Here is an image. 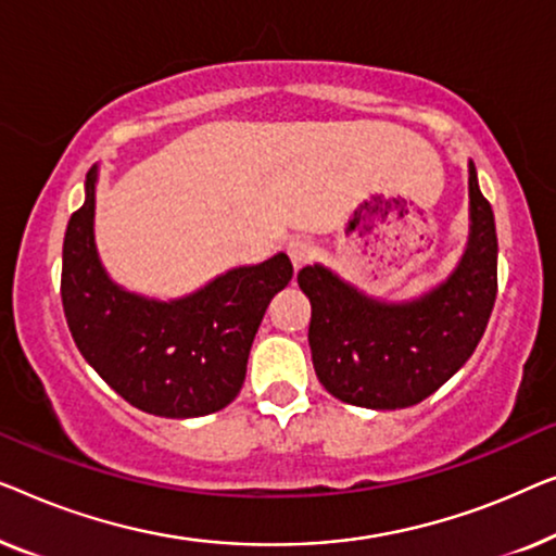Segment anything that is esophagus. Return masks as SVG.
I'll list each match as a JSON object with an SVG mask.
<instances>
[{"mask_svg":"<svg viewBox=\"0 0 556 556\" xmlns=\"http://www.w3.org/2000/svg\"><path fill=\"white\" fill-rule=\"evenodd\" d=\"M287 254L289 260H292L294 269H300L312 260V256H315V244H312L309 239H292L287 244Z\"/></svg>","mask_w":556,"mask_h":556,"instance_id":"1","label":"esophagus"}]
</instances>
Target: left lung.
I'll use <instances>...</instances> for the list:
<instances>
[{"instance_id":"obj_1","label":"left lung","mask_w":556,"mask_h":556,"mask_svg":"<svg viewBox=\"0 0 556 556\" xmlns=\"http://www.w3.org/2000/svg\"><path fill=\"white\" fill-rule=\"evenodd\" d=\"M471 237L445 285L408 304L367 300L325 267H304L309 350L325 390L359 408H408L435 393L479 345L496 300V226L468 163Z\"/></svg>"}]
</instances>
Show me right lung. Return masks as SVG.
Here are the masks:
<instances>
[{
    "instance_id": "obj_1",
    "label": "right lung",
    "mask_w": 556,
    "mask_h": 556,
    "mask_svg": "<svg viewBox=\"0 0 556 556\" xmlns=\"http://www.w3.org/2000/svg\"><path fill=\"white\" fill-rule=\"evenodd\" d=\"M96 168L62 244V309L83 357L136 408L163 418L208 416L244 386L247 359L267 304L292 279L287 254L239 267L178 302L115 287L100 267Z\"/></svg>"
}]
</instances>
